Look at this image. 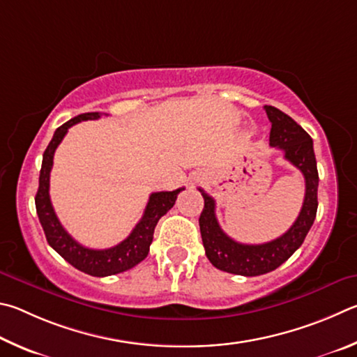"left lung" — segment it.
Listing matches in <instances>:
<instances>
[{
	"label": "left lung",
	"mask_w": 357,
	"mask_h": 357,
	"mask_svg": "<svg viewBox=\"0 0 357 357\" xmlns=\"http://www.w3.org/2000/svg\"><path fill=\"white\" fill-rule=\"evenodd\" d=\"M265 111L271 122L270 146L284 150V158L296 166L305 180L303 208L293 226L279 238L264 245H243L224 234L215 215V199L199 188L204 197V210L199 218V226L207 259L218 270L240 276H260L276 270L285 260H289L303 245L305 235L315 221L318 208V171L314 141L307 131L285 112L268 105H265Z\"/></svg>",
	"instance_id": "left-lung-1"
}]
</instances>
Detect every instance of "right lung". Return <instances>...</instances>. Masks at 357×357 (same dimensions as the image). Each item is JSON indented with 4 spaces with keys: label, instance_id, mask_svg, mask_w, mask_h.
I'll list each match as a JSON object with an SVG mask.
<instances>
[{
    "label": "right lung",
    "instance_id": "1",
    "mask_svg": "<svg viewBox=\"0 0 357 357\" xmlns=\"http://www.w3.org/2000/svg\"><path fill=\"white\" fill-rule=\"evenodd\" d=\"M100 116H102V112H84V114H79L70 119L68 122L62 123L54 131L53 139L50 141L48 147L43 152L39 190H37L36 195V210L43 232H45L48 245L62 259L86 274H91V276L96 278H105L127 271L130 268L141 264L147 257L156 224H158L161 216H165L174 207L178 192L185 188L152 192L139 222L136 224L127 238L119 243L117 246L108 249H91L81 246L78 241H75L67 234V230L62 227V224L59 222L53 210L52 201H50V172H52L53 167V156L56 149H58L61 141L64 139L67 130L81 121H96Z\"/></svg>",
    "mask_w": 357,
    "mask_h": 357
}]
</instances>
